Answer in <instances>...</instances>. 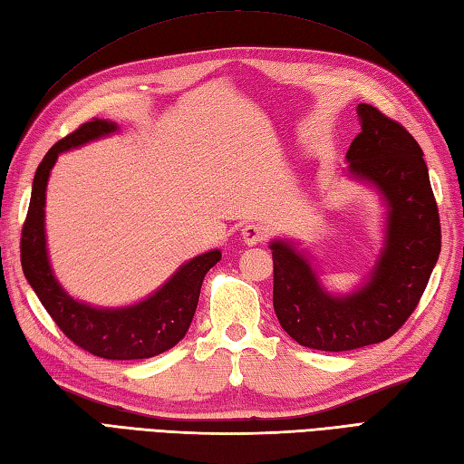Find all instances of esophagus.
<instances>
[{
	"label": "esophagus",
	"instance_id": "1",
	"mask_svg": "<svg viewBox=\"0 0 464 464\" xmlns=\"http://www.w3.org/2000/svg\"><path fill=\"white\" fill-rule=\"evenodd\" d=\"M266 236H268L266 226L260 222H250L242 228V240L246 244H260L266 240Z\"/></svg>",
	"mask_w": 464,
	"mask_h": 464
}]
</instances>
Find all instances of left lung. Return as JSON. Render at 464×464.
<instances>
[{"label": "left lung", "instance_id": "1", "mask_svg": "<svg viewBox=\"0 0 464 464\" xmlns=\"http://www.w3.org/2000/svg\"><path fill=\"white\" fill-rule=\"evenodd\" d=\"M358 116L362 131L348 148V168L389 204L384 250L371 280L334 298L290 244H270L274 312L298 344L314 351L344 353L391 338L419 306L440 254L439 206L419 141L371 103H361Z\"/></svg>", "mask_w": 464, "mask_h": 464}]
</instances>
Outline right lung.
<instances>
[{
    "instance_id": "1",
    "label": "right lung",
    "mask_w": 464,
    "mask_h": 464,
    "mask_svg": "<svg viewBox=\"0 0 464 464\" xmlns=\"http://www.w3.org/2000/svg\"><path fill=\"white\" fill-rule=\"evenodd\" d=\"M116 130L118 126L113 121L93 118L50 148L35 169L20 252L27 282L47 314L75 346L108 361H138L166 353L186 336L200 298L202 280L222 254L220 250H210L186 262L156 295L134 306L103 310L82 304L65 295L53 278L45 252L44 206L47 178L60 152L108 136Z\"/></svg>"
}]
</instances>
